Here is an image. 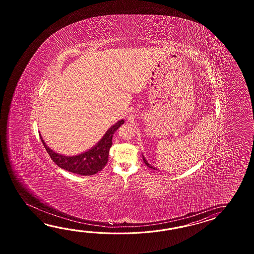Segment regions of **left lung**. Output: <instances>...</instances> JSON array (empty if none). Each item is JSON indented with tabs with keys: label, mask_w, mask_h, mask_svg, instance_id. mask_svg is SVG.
I'll return each instance as SVG.
<instances>
[{
	"label": "left lung",
	"mask_w": 254,
	"mask_h": 254,
	"mask_svg": "<svg viewBox=\"0 0 254 254\" xmlns=\"http://www.w3.org/2000/svg\"><path fill=\"white\" fill-rule=\"evenodd\" d=\"M142 158H143V162H144V163H145L146 165H147V166H148V167L151 168V169H153V170H157V169H155V168L152 167V166H151V164H150V163H149V162H147V161H146L145 158H144V156H143V155H142Z\"/></svg>",
	"instance_id": "left-lung-1"
}]
</instances>
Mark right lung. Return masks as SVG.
<instances>
[{"instance_id":"1","label":"right lung","mask_w":254,"mask_h":254,"mask_svg":"<svg viewBox=\"0 0 254 254\" xmlns=\"http://www.w3.org/2000/svg\"><path fill=\"white\" fill-rule=\"evenodd\" d=\"M125 124L121 120L106 131L101 140L89 151L75 156H65L53 151L46 145L40 134L43 146L49 155L60 168L80 175H92L102 171L108 162L109 151L113 144V136L116 129Z\"/></svg>"}]
</instances>
